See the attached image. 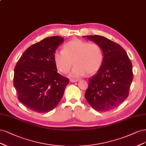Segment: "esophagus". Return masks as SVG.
I'll list each match as a JSON object with an SVG mask.
<instances>
[{
	"mask_svg": "<svg viewBox=\"0 0 146 146\" xmlns=\"http://www.w3.org/2000/svg\"><path fill=\"white\" fill-rule=\"evenodd\" d=\"M78 81H79L78 79H70V81L71 82H78Z\"/></svg>",
	"mask_w": 146,
	"mask_h": 146,
	"instance_id": "esophagus-1",
	"label": "esophagus"
}]
</instances>
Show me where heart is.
I'll use <instances>...</instances> for the list:
<instances>
[{
	"label": "heart",
	"instance_id": "obj_1",
	"mask_svg": "<svg viewBox=\"0 0 146 146\" xmlns=\"http://www.w3.org/2000/svg\"><path fill=\"white\" fill-rule=\"evenodd\" d=\"M56 67L61 73L69 72L72 78L83 76L87 73L92 75L97 73L104 61V53L100 45L79 39H74L65 43L62 51L56 50L53 54Z\"/></svg>",
	"mask_w": 146,
	"mask_h": 146
}]
</instances>
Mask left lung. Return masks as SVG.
Listing matches in <instances>:
<instances>
[{
    "label": "left lung",
    "instance_id": "8db88e82",
    "mask_svg": "<svg viewBox=\"0 0 146 146\" xmlns=\"http://www.w3.org/2000/svg\"><path fill=\"white\" fill-rule=\"evenodd\" d=\"M86 37L100 45L104 61L98 73L88 79L85 97L94 109L109 111L128 97L133 80L132 64L124 49L116 42L101 36Z\"/></svg>",
    "mask_w": 146,
    "mask_h": 146
}]
</instances>
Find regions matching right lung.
I'll return each instance as SVG.
<instances>
[{
	"label": "right lung",
	"instance_id": "right-lung-1",
	"mask_svg": "<svg viewBox=\"0 0 146 146\" xmlns=\"http://www.w3.org/2000/svg\"><path fill=\"white\" fill-rule=\"evenodd\" d=\"M64 38L51 36L28 48L15 68L13 85L21 102L32 111L53 110L62 99L69 79L58 73L53 54Z\"/></svg>",
	"mask_w": 146,
	"mask_h": 146
}]
</instances>
